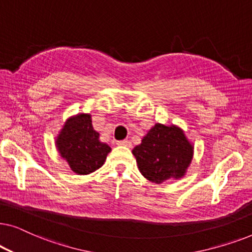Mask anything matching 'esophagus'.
I'll use <instances>...</instances> for the list:
<instances>
[{"label":"esophagus","mask_w":252,"mask_h":252,"mask_svg":"<svg viewBox=\"0 0 252 252\" xmlns=\"http://www.w3.org/2000/svg\"><path fill=\"white\" fill-rule=\"evenodd\" d=\"M117 144H118V146H125V147H128V148L132 147V142H130L129 140L118 141V142H117Z\"/></svg>","instance_id":"obj_1"}]
</instances>
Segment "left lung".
<instances>
[{
	"mask_svg": "<svg viewBox=\"0 0 252 252\" xmlns=\"http://www.w3.org/2000/svg\"><path fill=\"white\" fill-rule=\"evenodd\" d=\"M192 150L180 128L156 124L132 153L143 177L161 184L171 178L184 177L191 161Z\"/></svg>",
	"mask_w": 252,
	"mask_h": 252,
	"instance_id": "8db88e82",
	"label": "left lung"
}]
</instances>
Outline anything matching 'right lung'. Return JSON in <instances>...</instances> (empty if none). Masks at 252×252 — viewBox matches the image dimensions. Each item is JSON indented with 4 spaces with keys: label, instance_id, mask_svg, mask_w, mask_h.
I'll use <instances>...</instances> for the list:
<instances>
[{
    "label": "right lung",
    "instance_id": "1",
    "mask_svg": "<svg viewBox=\"0 0 252 252\" xmlns=\"http://www.w3.org/2000/svg\"><path fill=\"white\" fill-rule=\"evenodd\" d=\"M56 143L61 156L78 174L98 170L111 151L108 144L99 141V134L93 128L91 115L85 113L65 123Z\"/></svg>",
    "mask_w": 252,
    "mask_h": 252
}]
</instances>
